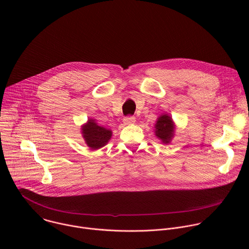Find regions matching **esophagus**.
Here are the masks:
<instances>
[{"label":"esophagus","instance_id":"34e87169","mask_svg":"<svg viewBox=\"0 0 249 249\" xmlns=\"http://www.w3.org/2000/svg\"><path fill=\"white\" fill-rule=\"evenodd\" d=\"M136 122V118L134 116H127L123 119V123L125 125H129V124H133Z\"/></svg>","mask_w":249,"mask_h":249}]
</instances>
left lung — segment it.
Segmentation results:
<instances>
[{
	"instance_id": "left-lung-1",
	"label": "left lung",
	"mask_w": 249,
	"mask_h": 249,
	"mask_svg": "<svg viewBox=\"0 0 249 249\" xmlns=\"http://www.w3.org/2000/svg\"><path fill=\"white\" fill-rule=\"evenodd\" d=\"M155 134L163 144H169L174 135L175 125L167 114H161L155 125Z\"/></svg>"
}]
</instances>
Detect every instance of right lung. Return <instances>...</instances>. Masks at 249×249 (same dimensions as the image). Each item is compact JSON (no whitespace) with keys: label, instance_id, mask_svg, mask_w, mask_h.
<instances>
[{"label":"right lung","instance_id":"1","mask_svg":"<svg viewBox=\"0 0 249 249\" xmlns=\"http://www.w3.org/2000/svg\"><path fill=\"white\" fill-rule=\"evenodd\" d=\"M82 134L86 144L91 150H97L108 143L112 136V131L98 126L94 119H89V121L82 126Z\"/></svg>","mask_w":249,"mask_h":249}]
</instances>
